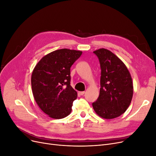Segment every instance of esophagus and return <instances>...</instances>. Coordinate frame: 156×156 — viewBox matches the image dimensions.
<instances>
[{"mask_svg": "<svg viewBox=\"0 0 156 156\" xmlns=\"http://www.w3.org/2000/svg\"><path fill=\"white\" fill-rule=\"evenodd\" d=\"M78 93H79V94H80V95H83L84 93H85V92H84V91H80Z\"/></svg>", "mask_w": 156, "mask_h": 156, "instance_id": "obj_1", "label": "esophagus"}]
</instances>
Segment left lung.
I'll use <instances>...</instances> for the list:
<instances>
[{"instance_id": "1", "label": "left lung", "mask_w": 156, "mask_h": 156, "mask_svg": "<svg viewBox=\"0 0 156 156\" xmlns=\"http://www.w3.org/2000/svg\"><path fill=\"white\" fill-rule=\"evenodd\" d=\"M101 67L100 95L93 103L95 112L102 118L111 119L123 114L133 96V83L125 63L111 51L101 48L93 51Z\"/></svg>"}]
</instances>
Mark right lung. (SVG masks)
Wrapping results in <instances>:
<instances>
[{
	"mask_svg": "<svg viewBox=\"0 0 156 156\" xmlns=\"http://www.w3.org/2000/svg\"><path fill=\"white\" fill-rule=\"evenodd\" d=\"M82 51H54L43 56L31 74L33 97L40 108L50 118L62 119L70 114L77 92L70 85V69Z\"/></svg>",
	"mask_w": 156,
	"mask_h": 156,
	"instance_id": "right-lung-1",
	"label": "right lung"
}]
</instances>
